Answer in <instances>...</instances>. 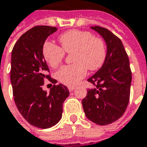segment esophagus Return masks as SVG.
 Segmentation results:
<instances>
[{
    "label": "esophagus",
    "instance_id": "obj_1",
    "mask_svg": "<svg viewBox=\"0 0 147 147\" xmlns=\"http://www.w3.org/2000/svg\"><path fill=\"white\" fill-rule=\"evenodd\" d=\"M68 89H69V92H73V91H74V90L75 89V88H74V87L69 86V87H68Z\"/></svg>",
    "mask_w": 147,
    "mask_h": 147
}]
</instances>
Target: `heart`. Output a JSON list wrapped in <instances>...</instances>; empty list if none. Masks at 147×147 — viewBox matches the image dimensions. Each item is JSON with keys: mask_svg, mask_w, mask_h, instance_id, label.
Masks as SVG:
<instances>
[{"mask_svg": "<svg viewBox=\"0 0 147 147\" xmlns=\"http://www.w3.org/2000/svg\"><path fill=\"white\" fill-rule=\"evenodd\" d=\"M61 47L46 41L42 47L43 57L51 68H56L65 56L72 53L74 64L64 66L57 72V78L67 86H74L86 76L87 69L97 70L107 59V47L103 40L93 37L88 31L71 30L59 37Z\"/></svg>", "mask_w": 147, "mask_h": 147, "instance_id": "1", "label": "heart"}]
</instances>
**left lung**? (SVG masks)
<instances>
[{"mask_svg":"<svg viewBox=\"0 0 147 147\" xmlns=\"http://www.w3.org/2000/svg\"><path fill=\"white\" fill-rule=\"evenodd\" d=\"M91 29L104 39L107 54L102 66L88 79L96 88L88 89L82 106L91 121L99 125H110L121 117L128 107L131 82L129 59L116 35L98 26Z\"/></svg>","mask_w":147,"mask_h":147,"instance_id":"1","label":"left lung"}]
</instances>
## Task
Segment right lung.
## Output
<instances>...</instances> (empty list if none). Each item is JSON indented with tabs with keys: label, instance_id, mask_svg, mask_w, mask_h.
<instances>
[{
	"label": "right lung",
	"instance_id": "right-lung-1",
	"mask_svg": "<svg viewBox=\"0 0 147 147\" xmlns=\"http://www.w3.org/2000/svg\"><path fill=\"white\" fill-rule=\"evenodd\" d=\"M56 30L49 26H34L19 37L11 51L14 100L26 121L39 128H51L60 121L63 102L69 95L67 87L55 85L57 81L48 74L49 66L42 55L45 40ZM45 78L54 84L49 94L42 89Z\"/></svg>",
	"mask_w": 147,
	"mask_h": 147
}]
</instances>
